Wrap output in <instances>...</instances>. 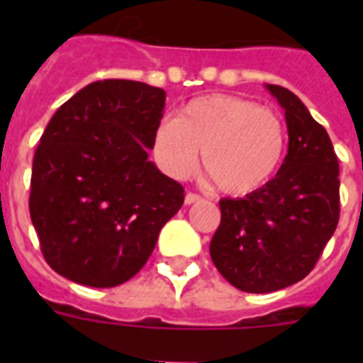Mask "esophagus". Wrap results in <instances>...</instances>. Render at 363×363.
Here are the masks:
<instances>
[{
  "mask_svg": "<svg viewBox=\"0 0 363 363\" xmlns=\"http://www.w3.org/2000/svg\"><path fill=\"white\" fill-rule=\"evenodd\" d=\"M199 199H201V196H198V194H194V192H188L186 196H184V203L192 205L196 203V201H199Z\"/></svg>",
  "mask_w": 363,
  "mask_h": 363,
  "instance_id": "34e87169",
  "label": "esophagus"
}]
</instances>
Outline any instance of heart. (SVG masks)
<instances>
[{"label": "heart", "mask_w": 363, "mask_h": 363, "mask_svg": "<svg viewBox=\"0 0 363 363\" xmlns=\"http://www.w3.org/2000/svg\"><path fill=\"white\" fill-rule=\"evenodd\" d=\"M199 148L216 186L242 196L275 175L284 158L286 130L273 111L256 101L211 94L184 105L175 121L164 122L154 135V156L175 179L196 167Z\"/></svg>", "instance_id": "obj_1"}]
</instances>
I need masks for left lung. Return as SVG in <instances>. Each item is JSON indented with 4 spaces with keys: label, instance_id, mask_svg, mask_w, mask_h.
I'll use <instances>...</instances> for the list:
<instances>
[{
    "label": "left lung",
    "instance_id": "1",
    "mask_svg": "<svg viewBox=\"0 0 363 363\" xmlns=\"http://www.w3.org/2000/svg\"><path fill=\"white\" fill-rule=\"evenodd\" d=\"M284 109L288 154L245 198L220 199L211 258L230 284L267 294L309 275L339 222V162L328 131L290 90L267 84Z\"/></svg>",
    "mask_w": 363,
    "mask_h": 363
}]
</instances>
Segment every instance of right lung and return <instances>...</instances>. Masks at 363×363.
<instances>
[{"label":"right lung","instance_id":"right-lung-1","mask_svg":"<svg viewBox=\"0 0 363 363\" xmlns=\"http://www.w3.org/2000/svg\"><path fill=\"white\" fill-rule=\"evenodd\" d=\"M164 105L162 88L96 81L43 131L30 216L47 264L65 279L94 288L130 281L184 203V188L148 162Z\"/></svg>","mask_w":363,"mask_h":363}]
</instances>
